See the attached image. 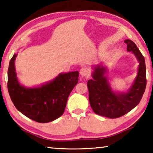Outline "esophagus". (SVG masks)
Returning a JSON list of instances; mask_svg holds the SVG:
<instances>
[{"mask_svg":"<svg viewBox=\"0 0 153 153\" xmlns=\"http://www.w3.org/2000/svg\"><path fill=\"white\" fill-rule=\"evenodd\" d=\"M89 70L85 68H82L79 71V74H80L81 77H86L89 76Z\"/></svg>","mask_w":153,"mask_h":153,"instance_id":"34e87169","label":"esophagus"}]
</instances>
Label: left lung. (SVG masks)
Wrapping results in <instances>:
<instances>
[{"label": "left lung", "mask_w": 153, "mask_h": 153, "mask_svg": "<svg viewBox=\"0 0 153 153\" xmlns=\"http://www.w3.org/2000/svg\"><path fill=\"white\" fill-rule=\"evenodd\" d=\"M127 50L131 52L138 60L137 74L129 88L125 92L116 91L106 76V66L94 65L91 76L88 81L89 102L93 111L100 116L117 118L124 116L141 101L146 87V68L144 57L137 45L130 39H125Z\"/></svg>", "instance_id": "8db88e82"}]
</instances>
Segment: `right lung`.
I'll list each match as a JSON object with an SVG mask.
<instances>
[{
	"instance_id": "1",
	"label": "right lung",
	"mask_w": 153,
	"mask_h": 153,
	"mask_svg": "<svg viewBox=\"0 0 153 153\" xmlns=\"http://www.w3.org/2000/svg\"><path fill=\"white\" fill-rule=\"evenodd\" d=\"M14 53L7 71V88L14 105L24 116L37 123L51 122L61 116L69 95L78 83L79 72L60 73L49 82L26 87L18 80Z\"/></svg>"
}]
</instances>
